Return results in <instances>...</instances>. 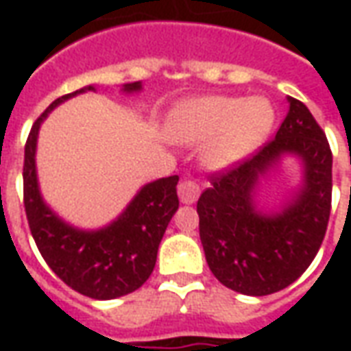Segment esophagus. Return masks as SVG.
Masks as SVG:
<instances>
[{
  "instance_id": "34e87169",
  "label": "esophagus",
  "mask_w": 351,
  "mask_h": 351,
  "mask_svg": "<svg viewBox=\"0 0 351 351\" xmlns=\"http://www.w3.org/2000/svg\"><path fill=\"white\" fill-rule=\"evenodd\" d=\"M199 186L193 180H182V182L178 184V197L182 203L186 205H191V203H195L199 199Z\"/></svg>"
}]
</instances>
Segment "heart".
Returning <instances> with one entry per match:
<instances>
[{"mask_svg":"<svg viewBox=\"0 0 351 351\" xmlns=\"http://www.w3.org/2000/svg\"><path fill=\"white\" fill-rule=\"evenodd\" d=\"M274 123L267 97L210 95L180 103L169 120V135L184 145L201 146L206 169L221 171L241 163L263 145Z\"/></svg>","mask_w":351,"mask_h":351,"instance_id":"b5f03b06","label":"heart"}]
</instances>
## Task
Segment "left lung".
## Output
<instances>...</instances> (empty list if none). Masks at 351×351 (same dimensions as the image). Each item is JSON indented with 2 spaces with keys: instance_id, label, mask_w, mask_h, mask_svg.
I'll list each match as a JSON object with an SVG mask.
<instances>
[{
  "instance_id": "obj_1",
  "label": "left lung",
  "mask_w": 351,
  "mask_h": 351,
  "mask_svg": "<svg viewBox=\"0 0 351 351\" xmlns=\"http://www.w3.org/2000/svg\"><path fill=\"white\" fill-rule=\"evenodd\" d=\"M289 110L271 143L229 171L210 176L197 201L199 237L206 263L221 284L252 297L284 289L308 269L324 243L331 214L332 154L304 103ZM284 155L303 163V184L278 213L255 205L258 180Z\"/></svg>"
}]
</instances>
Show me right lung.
I'll return each instance as SVG.
<instances>
[{"label":"right lung","mask_w":351,"mask_h":351,"mask_svg":"<svg viewBox=\"0 0 351 351\" xmlns=\"http://www.w3.org/2000/svg\"><path fill=\"white\" fill-rule=\"evenodd\" d=\"M141 88V82H131L123 92ZM93 90L86 86L58 97L32 125L24 150V206L35 244L58 278L86 297L108 301L138 289L152 274L163 233L178 208V176L143 186L114 221L95 231L73 228L43 201L35 169L43 120L60 103Z\"/></svg>","instance_id":"obj_1"}]
</instances>
